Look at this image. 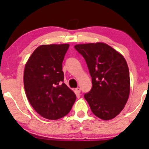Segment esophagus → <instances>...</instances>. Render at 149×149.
<instances>
[{"mask_svg":"<svg viewBox=\"0 0 149 149\" xmlns=\"http://www.w3.org/2000/svg\"><path fill=\"white\" fill-rule=\"evenodd\" d=\"M76 92H78V93H80V88H76Z\"/></svg>","mask_w":149,"mask_h":149,"instance_id":"1","label":"esophagus"}]
</instances>
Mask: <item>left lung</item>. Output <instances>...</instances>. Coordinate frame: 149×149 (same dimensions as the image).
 Wrapping results in <instances>:
<instances>
[{
	"mask_svg": "<svg viewBox=\"0 0 149 149\" xmlns=\"http://www.w3.org/2000/svg\"><path fill=\"white\" fill-rule=\"evenodd\" d=\"M75 49L84 57L92 87L84 95L92 113L111 120L122 111L130 91V73L122 54L104 42L79 44Z\"/></svg>",
	"mask_w": 149,
	"mask_h": 149,
	"instance_id": "1",
	"label": "left lung"
}]
</instances>
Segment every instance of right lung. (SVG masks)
I'll return each mask as SVG.
<instances>
[{
	"instance_id": "right-lung-1",
	"label": "right lung",
	"mask_w": 149,
	"mask_h": 149,
	"mask_svg": "<svg viewBox=\"0 0 149 149\" xmlns=\"http://www.w3.org/2000/svg\"><path fill=\"white\" fill-rule=\"evenodd\" d=\"M69 44L42 45L25 65L24 85L29 102L45 118L57 120L69 113L76 96L64 83L62 62Z\"/></svg>"
}]
</instances>
